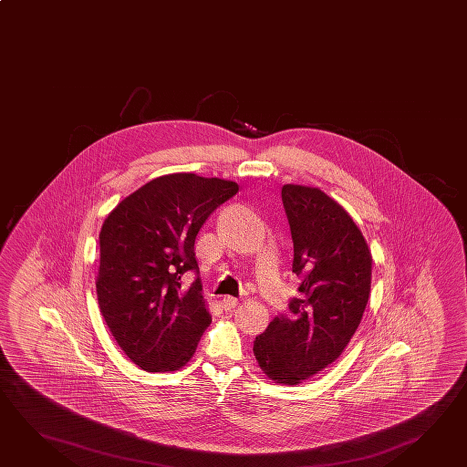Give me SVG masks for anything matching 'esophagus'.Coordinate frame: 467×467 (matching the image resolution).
Here are the masks:
<instances>
[{"label": "esophagus", "mask_w": 467, "mask_h": 467, "mask_svg": "<svg viewBox=\"0 0 467 467\" xmlns=\"http://www.w3.org/2000/svg\"><path fill=\"white\" fill-rule=\"evenodd\" d=\"M238 305H240L238 298H234V296H223V300H222V306L225 310H234V308H237Z\"/></svg>", "instance_id": "34e87169"}]
</instances>
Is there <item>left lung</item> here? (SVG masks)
<instances>
[{
    "mask_svg": "<svg viewBox=\"0 0 467 467\" xmlns=\"http://www.w3.org/2000/svg\"><path fill=\"white\" fill-rule=\"evenodd\" d=\"M293 238L300 298L288 303L254 341L266 378L300 384L337 361L355 335L371 290V250L338 202L318 187L282 189Z\"/></svg>",
    "mask_w": 467,
    "mask_h": 467,
    "instance_id": "obj_1",
    "label": "left lung"
}]
</instances>
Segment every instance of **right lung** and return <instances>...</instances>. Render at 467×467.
I'll use <instances>...</instances> for the list:
<instances>
[{
  "mask_svg": "<svg viewBox=\"0 0 467 467\" xmlns=\"http://www.w3.org/2000/svg\"><path fill=\"white\" fill-rule=\"evenodd\" d=\"M238 192V183L169 174L144 183L114 207L99 234L96 292L120 349L149 373L189 363L212 317L199 282L193 244L203 222Z\"/></svg>",
  "mask_w": 467,
  "mask_h": 467,
  "instance_id": "right-lung-1",
  "label": "right lung"
}]
</instances>
